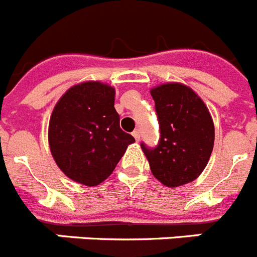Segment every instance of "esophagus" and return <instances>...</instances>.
I'll return each instance as SVG.
<instances>
[{"instance_id":"esophagus-1","label":"esophagus","mask_w":257,"mask_h":257,"mask_svg":"<svg viewBox=\"0 0 257 257\" xmlns=\"http://www.w3.org/2000/svg\"><path fill=\"white\" fill-rule=\"evenodd\" d=\"M133 136H134V138H135L136 142H139V140H140V133H139V130H135V131H134Z\"/></svg>"}]
</instances>
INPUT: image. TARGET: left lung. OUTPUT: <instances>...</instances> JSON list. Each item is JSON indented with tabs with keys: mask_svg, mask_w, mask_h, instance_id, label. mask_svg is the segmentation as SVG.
Listing matches in <instances>:
<instances>
[{
	"mask_svg": "<svg viewBox=\"0 0 257 257\" xmlns=\"http://www.w3.org/2000/svg\"><path fill=\"white\" fill-rule=\"evenodd\" d=\"M160 122L156 148L142 143L157 180L176 188L196 180L207 166L215 142V127L207 106L192 88L169 82L152 88Z\"/></svg>",
	"mask_w": 257,
	"mask_h": 257,
	"instance_id": "1",
	"label": "left lung"
}]
</instances>
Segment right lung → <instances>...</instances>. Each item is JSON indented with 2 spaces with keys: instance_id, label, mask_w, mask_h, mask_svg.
I'll return each mask as SVG.
<instances>
[{
  "instance_id": "1",
  "label": "right lung",
  "mask_w": 257,
  "mask_h": 257,
  "mask_svg": "<svg viewBox=\"0 0 257 257\" xmlns=\"http://www.w3.org/2000/svg\"><path fill=\"white\" fill-rule=\"evenodd\" d=\"M114 87L87 81L68 88L52 110L49 145L59 169L87 187L103 183L135 142L119 127Z\"/></svg>"
}]
</instances>
